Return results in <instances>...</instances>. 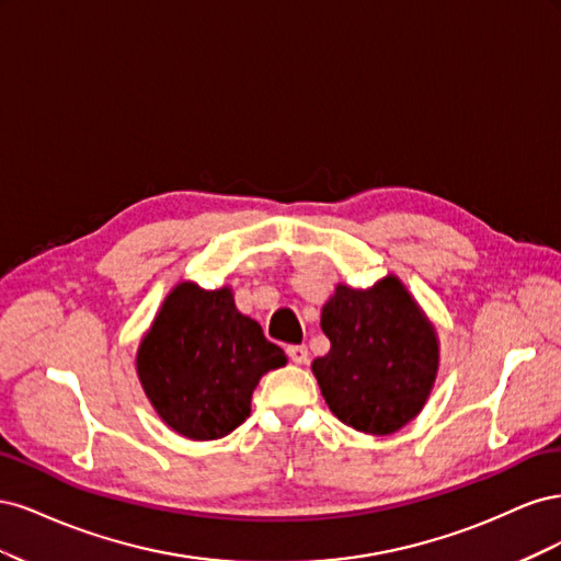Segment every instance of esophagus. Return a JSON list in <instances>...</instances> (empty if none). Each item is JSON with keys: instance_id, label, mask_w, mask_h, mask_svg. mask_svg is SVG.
<instances>
[{"instance_id": "obj_1", "label": "esophagus", "mask_w": 561, "mask_h": 561, "mask_svg": "<svg viewBox=\"0 0 561 561\" xmlns=\"http://www.w3.org/2000/svg\"><path fill=\"white\" fill-rule=\"evenodd\" d=\"M287 355H290V360L295 365H307L309 363V348L304 344H295V346H287Z\"/></svg>"}]
</instances>
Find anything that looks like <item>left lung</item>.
<instances>
[{
  "label": "left lung",
  "mask_w": 561,
  "mask_h": 561,
  "mask_svg": "<svg viewBox=\"0 0 561 561\" xmlns=\"http://www.w3.org/2000/svg\"><path fill=\"white\" fill-rule=\"evenodd\" d=\"M320 328L330 351L311 369L339 421L390 435L423 410L439 367L437 332L398 276L369 290L339 283Z\"/></svg>",
  "instance_id": "obj_1"
}]
</instances>
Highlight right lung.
Masks as SVG:
<instances>
[{
  "label": "right lung",
  "mask_w": 561,
  "mask_h": 561,
  "mask_svg": "<svg viewBox=\"0 0 561 561\" xmlns=\"http://www.w3.org/2000/svg\"><path fill=\"white\" fill-rule=\"evenodd\" d=\"M287 363L260 322L233 304L231 287L180 283L138 348V377L165 426L190 439H219L250 416L252 390Z\"/></svg>",
  "instance_id": "add662e5"
}]
</instances>
